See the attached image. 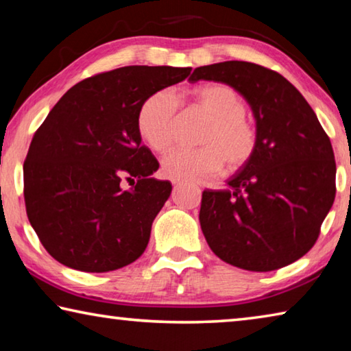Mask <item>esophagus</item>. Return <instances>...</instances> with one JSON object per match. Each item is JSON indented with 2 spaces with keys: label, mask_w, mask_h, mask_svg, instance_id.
<instances>
[{
  "label": "esophagus",
  "mask_w": 351,
  "mask_h": 351,
  "mask_svg": "<svg viewBox=\"0 0 351 351\" xmlns=\"http://www.w3.org/2000/svg\"><path fill=\"white\" fill-rule=\"evenodd\" d=\"M173 184H175V186H178V184H181L180 181H173Z\"/></svg>",
  "instance_id": "esophagus-1"
}]
</instances>
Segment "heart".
Listing matches in <instances>:
<instances>
[{"instance_id": "obj_1", "label": "heart", "mask_w": 351, "mask_h": 351, "mask_svg": "<svg viewBox=\"0 0 351 351\" xmlns=\"http://www.w3.org/2000/svg\"><path fill=\"white\" fill-rule=\"evenodd\" d=\"M193 104L209 117L199 136L198 148H173L161 159L162 173L173 181H190L224 167L241 169L254 156L257 133L246 121V100L234 88L221 83L204 85L192 93ZM178 99L170 91H158L145 99L138 114V128L148 145L164 152L175 138Z\"/></svg>"}]
</instances>
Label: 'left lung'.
I'll list each match as a JSON object with an SVG mask.
<instances>
[{"mask_svg":"<svg viewBox=\"0 0 351 351\" xmlns=\"http://www.w3.org/2000/svg\"><path fill=\"white\" fill-rule=\"evenodd\" d=\"M190 80L232 86L252 110L257 148L223 190H204L201 230L213 254L237 268L266 272L310 251L336 195L330 138L294 85L249 62L199 66Z\"/></svg>","mask_w":351,"mask_h":351,"instance_id":"left-lung-1","label":"left lung"}]
</instances>
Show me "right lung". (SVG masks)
I'll return each instance as SVG.
<instances>
[{"label":"right lung","mask_w":351,"mask_h":351,"mask_svg":"<svg viewBox=\"0 0 351 351\" xmlns=\"http://www.w3.org/2000/svg\"><path fill=\"white\" fill-rule=\"evenodd\" d=\"M190 71L123 66L93 75L64 93L35 132L23 167L26 212L62 265L108 272L144 254L171 184L150 178L159 162L141 144L138 114ZM123 179L132 187L123 189Z\"/></svg>","instance_id":"obj_1"}]
</instances>
